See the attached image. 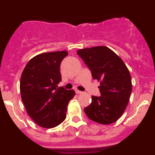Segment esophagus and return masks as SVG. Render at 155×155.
Masks as SVG:
<instances>
[{
  "label": "esophagus",
  "instance_id": "obj_1",
  "mask_svg": "<svg viewBox=\"0 0 155 155\" xmlns=\"http://www.w3.org/2000/svg\"><path fill=\"white\" fill-rule=\"evenodd\" d=\"M75 92H76V94H82V93H83V91H78V90H76V91H75Z\"/></svg>",
  "mask_w": 155,
  "mask_h": 155
}]
</instances>
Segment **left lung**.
<instances>
[{
  "label": "left lung",
  "mask_w": 155,
  "mask_h": 155,
  "mask_svg": "<svg viewBox=\"0 0 155 155\" xmlns=\"http://www.w3.org/2000/svg\"><path fill=\"white\" fill-rule=\"evenodd\" d=\"M77 53L91 71L93 78L100 81L101 96H91V103L84 113L90 120L104 125L117 121L124 114L132 91L128 68L106 46L85 48Z\"/></svg>",
  "instance_id": "8db88e82"
}]
</instances>
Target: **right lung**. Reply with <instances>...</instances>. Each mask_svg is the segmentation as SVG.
Returning <instances> with one entry per match:
<instances>
[{"label": "right lung", "instance_id": "add662e5", "mask_svg": "<svg viewBox=\"0 0 155 155\" xmlns=\"http://www.w3.org/2000/svg\"><path fill=\"white\" fill-rule=\"evenodd\" d=\"M68 53L57 51L35 56L21 74L20 92L28 116L44 128H53L66 118L68 105L75 95L57 84L61 81V61Z\"/></svg>", "mask_w": 155, "mask_h": 155}]
</instances>
